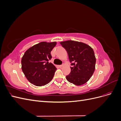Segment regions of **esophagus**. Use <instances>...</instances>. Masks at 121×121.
Segmentation results:
<instances>
[{"label":"esophagus","instance_id":"1","mask_svg":"<svg viewBox=\"0 0 121 121\" xmlns=\"http://www.w3.org/2000/svg\"><path fill=\"white\" fill-rule=\"evenodd\" d=\"M63 66V65H58V67L59 68H61Z\"/></svg>","mask_w":121,"mask_h":121}]
</instances>
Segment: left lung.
I'll list each match as a JSON object with an SVG mask.
<instances>
[{
    "mask_svg": "<svg viewBox=\"0 0 121 121\" xmlns=\"http://www.w3.org/2000/svg\"><path fill=\"white\" fill-rule=\"evenodd\" d=\"M68 52L72 67L68 81L79 86L86 83L95 71L96 58L93 49L85 43L73 40L60 42Z\"/></svg>",
    "mask_w": 121,
    "mask_h": 121,
    "instance_id": "1",
    "label": "left lung"
}]
</instances>
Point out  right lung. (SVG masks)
Instances as JSON below:
<instances>
[{
  "mask_svg": "<svg viewBox=\"0 0 121 121\" xmlns=\"http://www.w3.org/2000/svg\"><path fill=\"white\" fill-rule=\"evenodd\" d=\"M56 42H41L26 50L22 58V69L28 81L37 86L46 85L52 79L56 67L49 60Z\"/></svg>",
  "mask_w": 121,
  "mask_h": 121,
  "instance_id": "right-lung-1",
  "label": "right lung"
}]
</instances>
